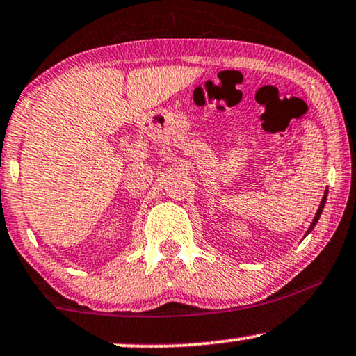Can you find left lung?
<instances>
[{
	"instance_id": "1",
	"label": "left lung",
	"mask_w": 356,
	"mask_h": 356,
	"mask_svg": "<svg viewBox=\"0 0 356 356\" xmlns=\"http://www.w3.org/2000/svg\"><path fill=\"white\" fill-rule=\"evenodd\" d=\"M325 200H327V191H325V193H324V197H322V200H321V205H319V208H317V213H316L314 220H312V222H311V226H309V229H307V233H306V234H309V233H311V231H312V227H314V226H316V222H317V220H319V218H321V213H322V210H324Z\"/></svg>"
}]
</instances>
